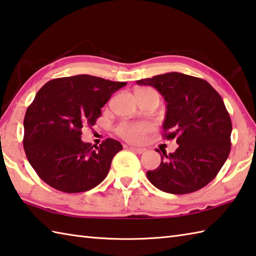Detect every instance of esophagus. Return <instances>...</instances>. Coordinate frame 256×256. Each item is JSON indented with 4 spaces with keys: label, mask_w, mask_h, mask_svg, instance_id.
I'll return each mask as SVG.
<instances>
[{
    "label": "esophagus",
    "mask_w": 256,
    "mask_h": 256,
    "mask_svg": "<svg viewBox=\"0 0 256 256\" xmlns=\"http://www.w3.org/2000/svg\"><path fill=\"white\" fill-rule=\"evenodd\" d=\"M130 148H131V151H133V152H135V153H138V154H143L145 151H146V150L143 148H135V146H131Z\"/></svg>",
    "instance_id": "obj_1"
}]
</instances>
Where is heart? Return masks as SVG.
I'll return each mask as SVG.
<instances>
[{"mask_svg":"<svg viewBox=\"0 0 256 256\" xmlns=\"http://www.w3.org/2000/svg\"><path fill=\"white\" fill-rule=\"evenodd\" d=\"M141 91H153L152 88H140ZM156 93V92H155ZM153 130V124L150 122H122L116 126V133L130 143H141L145 135Z\"/></svg>","mask_w":256,"mask_h":256,"instance_id":"obj_1","label":"heart"}]
</instances>
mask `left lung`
I'll use <instances>...</instances> for the list:
<instances>
[{
	"label": "left lung",
	"instance_id": "1",
	"mask_svg": "<svg viewBox=\"0 0 256 256\" xmlns=\"http://www.w3.org/2000/svg\"><path fill=\"white\" fill-rule=\"evenodd\" d=\"M136 83L163 95L168 103L163 136L178 144L174 153L164 154L156 170L146 172L148 181L166 193L198 191L216 176L231 151L232 122L221 95L205 80L178 72Z\"/></svg>",
	"mask_w": 256,
	"mask_h": 256
}]
</instances>
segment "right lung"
Returning <instances> with one entry per match:
<instances>
[{"instance_id": "right-lung-1", "label": "right lung", "mask_w": 256, "mask_h": 256, "mask_svg": "<svg viewBox=\"0 0 256 256\" xmlns=\"http://www.w3.org/2000/svg\"><path fill=\"white\" fill-rule=\"evenodd\" d=\"M125 85L82 74L51 80L40 88L24 116L23 146L45 183L61 192L80 193L106 178L122 144L106 138L93 149L81 140L82 128L96 123L103 105Z\"/></svg>"}]
</instances>
